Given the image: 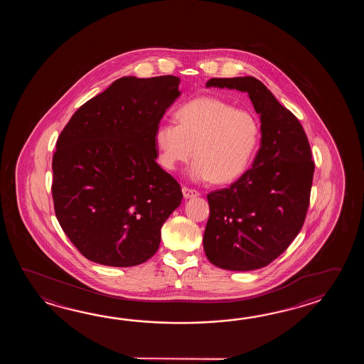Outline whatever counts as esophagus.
<instances>
[{
	"mask_svg": "<svg viewBox=\"0 0 364 364\" xmlns=\"http://www.w3.org/2000/svg\"><path fill=\"white\" fill-rule=\"evenodd\" d=\"M182 193H183V196H185L186 199H190V198H195V196H199V195H200V193H199L198 190L188 188V187H186V186L182 187Z\"/></svg>",
	"mask_w": 364,
	"mask_h": 364,
	"instance_id": "esophagus-1",
	"label": "esophagus"
}]
</instances>
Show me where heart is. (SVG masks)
Returning <instances> with one entry per match:
<instances>
[{
  "mask_svg": "<svg viewBox=\"0 0 364 364\" xmlns=\"http://www.w3.org/2000/svg\"><path fill=\"white\" fill-rule=\"evenodd\" d=\"M155 132L159 163L166 171L196 157L188 174L196 181L229 183L246 171L255 155L260 126L246 109L215 97L187 101Z\"/></svg>",
  "mask_w": 364,
  "mask_h": 364,
  "instance_id": "1",
  "label": "heart"
}]
</instances>
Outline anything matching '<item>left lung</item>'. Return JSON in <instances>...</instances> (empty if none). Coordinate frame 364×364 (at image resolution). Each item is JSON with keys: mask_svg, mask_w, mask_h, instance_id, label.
<instances>
[{"mask_svg": "<svg viewBox=\"0 0 364 364\" xmlns=\"http://www.w3.org/2000/svg\"><path fill=\"white\" fill-rule=\"evenodd\" d=\"M207 87L247 92L262 122V146L238 181L207 195L203 246L228 271H252L277 259L302 229L315 163L298 118L254 77H212Z\"/></svg>", "mask_w": 364, "mask_h": 364, "instance_id": "obj_1", "label": "left lung"}]
</instances>
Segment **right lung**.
<instances>
[{
	"label": "right lung",
	"instance_id": "1",
	"mask_svg": "<svg viewBox=\"0 0 364 364\" xmlns=\"http://www.w3.org/2000/svg\"><path fill=\"white\" fill-rule=\"evenodd\" d=\"M173 75L117 79L63 127L52 161L62 230L88 260L134 267L155 255L182 190L156 163L155 132L181 92Z\"/></svg>",
	"mask_w": 364,
	"mask_h": 364
}]
</instances>
